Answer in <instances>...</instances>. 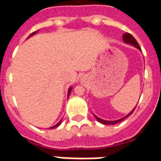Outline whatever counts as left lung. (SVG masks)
Returning a JSON list of instances; mask_svg holds the SVG:
<instances>
[{
  "label": "left lung",
  "instance_id": "left-lung-1",
  "mask_svg": "<svg viewBox=\"0 0 161 161\" xmlns=\"http://www.w3.org/2000/svg\"><path fill=\"white\" fill-rule=\"evenodd\" d=\"M123 40L125 43L130 44V45H131V46H133V47H135L136 48H137L139 51H141V49H140V47H139V43L137 42V41L136 40V38H134V37L132 36L130 34H129V33H126V34H124V35H123ZM136 107L134 108V109H132L130 113L127 114L126 116H124V117L122 118V119H118V120H114V121L104 120V119H100L99 117H97V116H96L95 114H94V117H95V119H97V121H98V122H99L100 123H102V124L114 125V124H117V123H120V122H122L123 120H124L125 119H126V118L128 117V116L131 115L132 113L134 112V110H135V109H136Z\"/></svg>",
  "mask_w": 161,
  "mask_h": 161
}]
</instances>
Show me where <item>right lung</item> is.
Returning a JSON list of instances; mask_svg holds the SVG:
<instances>
[{"label":"right lung","instance_id":"obj_1","mask_svg":"<svg viewBox=\"0 0 161 161\" xmlns=\"http://www.w3.org/2000/svg\"><path fill=\"white\" fill-rule=\"evenodd\" d=\"M38 31H35V32H33L32 34H31V35H29V37H28V38H30V37H31V36H33V35H35V34H36L37 32H38ZM72 86H71V87H69V89H68V97H69V95H70V93H71V92H72ZM61 123H62V119H60V121H59V123H56V124L55 125V126H51V127H50V129H54V128H56V127H58V126H59V125L61 124Z\"/></svg>","mask_w":161,"mask_h":161}]
</instances>
